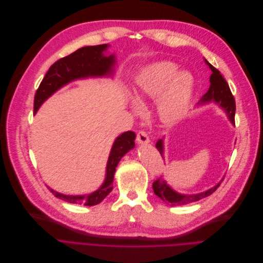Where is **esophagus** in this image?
<instances>
[{"mask_svg":"<svg viewBox=\"0 0 263 263\" xmlns=\"http://www.w3.org/2000/svg\"><path fill=\"white\" fill-rule=\"evenodd\" d=\"M137 141H138V143H140V144H148V143H149V137H148V135L146 134V132L140 130V132L137 134Z\"/></svg>","mask_w":263,"mask_h":263,"instance_id":"obj_1","label":"esophagus"}]
</instances>
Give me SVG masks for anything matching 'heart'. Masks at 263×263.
<instances>
[{"label":"heart","instance_id":"1","mask_svg":"<svg viewBox=\"0 0 263 263\" xmlns=\"http://www.w3.org/2000/svg\"><path fill=\"white\" fill-rule=\"evenodd\" d=\"M192 90L193 80L189 73L178 72V67L172 62L160 61L147 65L138 73L135 97L142 107L159 101V117L165 123H172L184 113Z\"/></svg>","mask_w":263,"mask_h":263}]
</instances>
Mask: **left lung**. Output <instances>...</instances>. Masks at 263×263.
<instances>
[{
	"mask_svg": "<svg viewBox=\"0 0 263 263\" xmlns=\"http://www.w3.org/2000/svg\"><path fill=\"white\" fill-rule=\"evenodd\" d=\"M205 63L208 65L209 69L213 71L209 82H211V86H209L208 91L203 95V97L200 100V103H208V102H216L218 106H220L228 115L230 121L234 124V116H235V99L231 93V90L229 88L228 83L224 79V77L221 74V72L214 67L207 60H205ZM157 150L160 151L162 157L164 159V146H163V140H159L155 145ZM223 181V179H222ZM221 182H219L214 187L209 189L203 193L195 194V195H182L174 190H172L165 180H163L161 177L157 178L153 184V192L154 194L160 197L163 201L171 203L172 206L176 205H184L189 203H193L196 201H199L203 198H206L211 196L219 186Z\"/></svg>",
	"mask_w": 263,
	"mask_h": 263,
	"instance_id": "8db88e82",
	"label": "left lung"
}]
</instances>
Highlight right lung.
Returning <instances> with one entry per match:
<instances>
[{"mask_svg":"<svg viewBox=\"0 0 263 263\" xmlns=\"http://www.w3.org/2000/svg\"><path fill=\"white\" fill-rule=\"evenodd\" d=\"M108 44L84 46L52 64L36 91L34 97V114L43 101L69 82L89 77L112 74L115 64V56L110 55L109 57H106L103 55V50H106ZM135 139L136 134L128 130L115 140L107 164L106 179L97 191L84 196H69L57 193L50 187H48V190L52 195L68 203L84 204L86 206H93L100 203L113 190V179L116 167L122 156L135 147Z\"/></svg>","mask_w":263,"mask_h":263,"instance_id":"add662e5","label":"right lung"}]
</instances>
